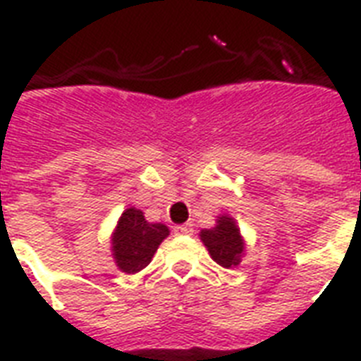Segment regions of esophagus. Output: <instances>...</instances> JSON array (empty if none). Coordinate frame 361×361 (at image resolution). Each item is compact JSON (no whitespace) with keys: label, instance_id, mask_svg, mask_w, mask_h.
I'll return each mask as SVG.
<instances>
[{"label":"esophagus","instance_id":"esophagus-1","mask_svg":"<svg viewBox=\"0 0 361 361\" xmlns=\"http://www.w3.org/2000/svg\"><path fill=\"white\" fill-rule=\"evenodd\" d=\"M190 231H192V224H181V226L174 228L176 235H189Z\"/></svg>","mask_w":361,"mask_h":361}]
</instances>
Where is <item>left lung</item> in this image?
<instances>
[{
  "instance_id": "obj_1",
  "label": "left lung",
  "mask_w": 361,
  "mask_h": 361,
  "mask_svg": "<svg viewBox=\"0 0 361 361\" xmlns=\"http://www.w3.org/2000/svg\"><path fill=\"white\" fill-rule=\"evenodd\" d=\"M200 239L209 250L211 257L224 269H230L233 265H239L243 254V239L239 233V228L230 216H219L216 226L211 230H202Z\"/></svg>"
}]
</instances>
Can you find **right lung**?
<instances>
[{
  "instance_id": "1",
  "label": "right lung",
  "mask_w": 361,
  "mask_h": 361,
  "mask_svg": "<svg viewBox=\"0 0 361 361\" xmlns=\"http://www.w3.org/2000/svg\"><path fill=\"white\" fill-rule=\"evenodd\" d=\"M166 235L165 224H152L135 207L126 209L113 235V256L120 271L128 274L142 271Z\"/></svg>"
}]
</instances>
